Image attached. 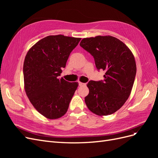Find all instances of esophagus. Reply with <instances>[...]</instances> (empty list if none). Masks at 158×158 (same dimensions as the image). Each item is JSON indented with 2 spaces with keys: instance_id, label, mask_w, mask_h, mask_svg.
Returning <instances> with one entry per match:
<instances>
[{
  "instance_id": "34e87169",
  "label": "esophagus",
  "mask_w": 158,
  "mask_h": 158,
  "mask_svg": "<svg viewBox=\"0 0 158 158\" xmlns=\"http://www.w3.org/2000/svg\"><path fill=\"white\" fill-rule=\"evenodd\" d=\"M78 84H79L80 86H85V85H86V84H85V83H82V82H78Z\"/></svg>"
}]
</instances>
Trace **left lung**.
Instances as JSON below:
<instances>
[{
  "mask_svg": "<svg viewBox=\"0 0 158 158\" xmlns=\"http://www.w3.org/2000/svg\"><path fill=\"white\" fill-rule=\"evenodd\" d=\"M80 45L94 56L96 68L106 72L103 81L88 83L85 104L97 115L113 114L131 95L136 73L135 56L123 41L111 35L84 38Z\"/></svg>",
  "mask_w": 158,
  "mask_h": 158,
  "instance_id": "8db88e82",
  "label": "left lung"
}]
</instances>
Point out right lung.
Listing matches in <instances>:
<instances>
[{
  "label": "right lung",
  "mask_w": 158,
  "mask_h": 158,
  "mask_svg": "<svg viewBox=\"0 0 158 158\" xmlns=\"http://www.w3.org/2000/svg\"><path fill=\"white\" fill-rule=\"evenodd\" d=\"M81 38L63 35L43 38L27 51L23 63L24 89L37 111L49 119H56L67 111L78 82L58 78L62 68Z\"/></svg>",
  "instance_id": "right-lung-1"
}]
</instances>
